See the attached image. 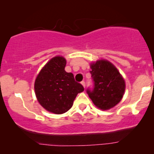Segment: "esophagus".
Returning a JSON list of instances; mask_svg holds the SVG:
<instances>
[{
  "label": "esophagus",
  "instance_id": "34e87169",
  "mask_svg": "<svg viewBox=\"0 0 154 154\" xmlns=\"http://www.w3.org/2000/svg\"><path fill=\"white\" fill-rule=\"evenodd\" d=\"M81 84L82 85L83 87L85 88V81H82V82H81Z\"/></svg>",
  "mask_w": 154,
  "mask_h": 154
}]
</instances>
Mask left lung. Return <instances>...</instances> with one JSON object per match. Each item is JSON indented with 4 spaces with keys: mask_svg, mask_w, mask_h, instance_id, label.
<instances>
[{
    "mask_svg": "<svg viewBox=\"0 0 154 154\" xmlns=\"http://www.w3.org/2000/svg\"><path fill=\"white\" fill-rule=\"evenodd\" d=\"M93 89H87L90 98L98 109L108 110L122 98L125 82L117 69L109 61L98 60L91 64Z\"/></svg>",
    "mask_w": 154,
    "mask_h": 154,
    "instance_id": "1",
    "label": "left lung"
}]
</instances>
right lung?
Segmentation results:
<instances>
[{
    "mask_svg": "<svg viewBox=\"0 0 154 154\" xmlns=\"http://www.w3.org/2000/svg\"><path fill=\"white\" fill-rule=\"evenodd\" d=\"M66 61L62 56L52 58L40 70L35 82L37 99L47 111L56 114L71 109L78 93L84 91L73 74L64 70Z\"/></svg>",
    "mask_w": 154,
    "mask_h": 154,
    "instance_id": "add662e5",
    "label": "right lung"
}]
</instances>
